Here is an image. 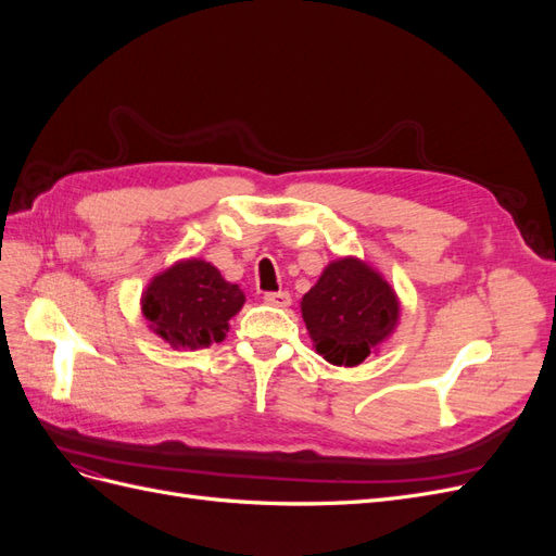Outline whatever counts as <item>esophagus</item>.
<instances>
[{
  "label": "esophagus",
  "instance_id": "obj_1",
  "mask_svg": "<svg viewBox=\"0 0 556 556\" xmlns=\"http://www.w3.org/2000/svg\"><path fill=\"white\" fill-rule=\"evenodd\" d=\"M264 301L268 306H276V308H288L292 304V296L290 292H266Z\"/></svg>",
  "mask_w": 556,
  "mask_h": 556
}]
</instances>
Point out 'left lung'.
Masks as SVG:
<instances>
[{"mask_svg":"<svg viewBox=\"0 0 556 556\" xmlns=\"http://www.w3.org/2000/svg\"><path fill=\"white\" fill-rule=\"evenodd\" d=\"M301 315L317 355L333 366H357L394 331L399 299L376 268L343 257L301 299Z\"/></svg>","mask_w":556,"mask_h":556,"instance_id":"left-lung-1","label":"left lung"}]
</instances>
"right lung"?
Here are the masks:
<instances>
[{
  "instance_id": "add662e5",
  "label": "right lung",
  "mask_w": 556,
  "mask_h": 556,
  "mask_svg": "<svg viewBox=\"0 0 556 556\" xmlns=\"http://www.w3.org/2000/svg\"><path fill=\"white\" fill-rule=\"evenodd\" d=\"M245 304L239 285L227 282L204 260L176 262L150 280L141 311L157 336L174 348H208L220 343L229 319Z\"/></svg>"
}]
</instances>
